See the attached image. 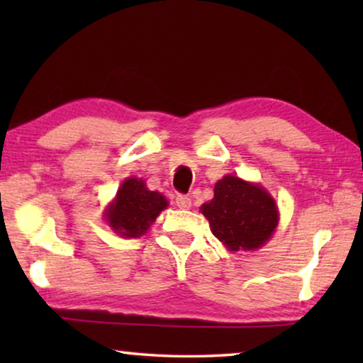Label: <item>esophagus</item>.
Returning <instances> with one entry per match:
<instances>
[{
  "mask_svg": "<svg viewBox=\"0 0 363 363\" xmlns=\"http://www.w3.org/2000/svg\"><path fill=\"white\" fill-rule=\"evenodd\" d=\"M176 206L181 208V210H189V208L192 206V200H190L187 195L179 194L176 196Z\"/></svg>",
  "mask_w": 363,
  "mask_h": 363,
  "instance_id": "1",
  "label": "esophagus"
}]
</instances>
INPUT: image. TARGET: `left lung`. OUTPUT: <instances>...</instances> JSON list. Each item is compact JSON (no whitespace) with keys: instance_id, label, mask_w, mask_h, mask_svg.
Listing matches in <instances>:
<instances>
[{"instance_id":"8db88e82","label":"left lung","mask_w":363,"mask_h":363,"mask_svg":"<svg viewBox=\"0 0 363 363\" xmlns=\"http://www.w3.org/2000/svg\"><path fill=\"white\" fill-rule=\"evenodd\" d=\"M200 211L229 251L261 248L279 224L277 205L267 190L232 174L216 182L213 200Z\"/></svg>"}]
</instances>
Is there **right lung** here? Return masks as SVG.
Wrapping results in <instances>:
<instances>
[{
	"label": "right lung",
	"instance_id": "right-lung-1",
	"mask_svg": "<svg viewBox=\"0 0 363 363\" xmlns=\"http://www.w3.org/2000/svg\"><path fill=\"white\" fill-rule=\"evenodd\" d=\"M167 206V199L147 189L145 181L128 177L121 182L115 200L107 206L106 219L120 237L138 238L149 230Z\"/></svg>",
	"mask_w": 363,
	"mask_h": 363
}]
</instances>
